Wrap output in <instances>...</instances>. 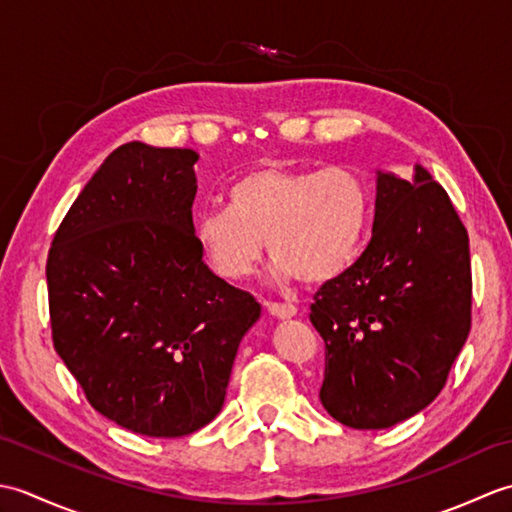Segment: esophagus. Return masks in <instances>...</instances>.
<instances>
[{"instance_id":"34e87169","label":"esophagus","mask_w":512,"mask_h":512,"mask_svg":"<svg viewBox=\"0 0 512 512\" xmlns=\"http://www.w3.org/2000/svg\"><path fill=\"white\" fill-rule=\"evenodd\" d=\"M266 308L275 319H292L297 314V308L290 303H266Z\"/></svg>"}]
</instances>
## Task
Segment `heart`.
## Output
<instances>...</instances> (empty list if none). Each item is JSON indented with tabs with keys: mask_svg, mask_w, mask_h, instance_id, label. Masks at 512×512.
Listing matches in <instances>:
<instances>
[{
	"mask_svg": "<svg viewBox=\"0 0 512 512\" xmlns=\"http://www.w3.org/2000/svg\"><path fill=\"white\" fill-rule=\"evenodd\" d=\"M369 217V191L347 167L295 169L266 162L244 173L226 193V206L193 222L206 262L228 281L255 273L268 253L275 284L303 279L328 284L356 257Z\"/></svg>",
	"mask_w": 512,
	"mask_h": 512,
	"instance_id": "1",
	"label": "heart"
}]
</instances>
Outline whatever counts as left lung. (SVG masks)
Segmentation results:
<instances>
[{
  "mask_svg": "<svg viewBox=\"0 0 512 512\" xmlns=\"http://www.w3.org/2000/svg\"><path fill=\"white\" fill-rule=\"evenodd\" d=\"M325 341L321 405L352 429H387L431 405L471 330L469 235L422 165L376 171L374 235L314 295Z\"/></svg>",
  "mask_w": 512,
  "mask_h": 512,
  "instance_id": "left-lung-1",
  "label": "left lung"
}]
</instances>
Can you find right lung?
<instances>
[{"mask_svg":"<svg viewBox=\"0 0 512 512\" xmlns=\"http://www.w3.org/2000/svg\"><path fill=\"white\" fill-rule=\"evenodd\" d=\"M193 149L127 143L61 222L46 279L54 350L90 405L149 438L202 429L224 407L262 306L204 264Z\"/></svg>","mask_w":512,"mask_h":512,"instance_id":"1","label":"right lung"}]
</instances>
